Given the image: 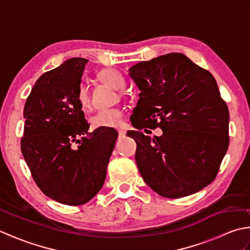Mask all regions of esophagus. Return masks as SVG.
I'll use <instances>...</instances> for the list:
<instances>
[{
	"label": "esophagus",
	"mask_w": 250,
	"mask_h": 250,
	"mask_svg": "<svg viewBox=\"0 0 250 250\" xmlns=\"http://www.w3.org/2000/svg\"><path fill=\"white\" fill-rule=\"evenodd\" d=\"M118 134L120 137H124L125 135V130L124 129H118Z\"/></svg>",
	"instance_id": "obj_1"
}]
</instances>
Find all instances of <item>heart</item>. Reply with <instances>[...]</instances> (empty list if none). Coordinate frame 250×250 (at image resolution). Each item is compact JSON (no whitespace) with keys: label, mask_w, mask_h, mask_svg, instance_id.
Here are the masks:
<instances>
[{"label":"heart","mask_w":250,"mask_h":250,"mask_svg":"<svg viewBox=\"0 0 250 250\" xmlns=\"http://www.w3.org/2000/svg\"><path fill=\"white\" fill-rule=\"evenodd\" d=\"M100 78L113 88L116 91H122L125 89L126 81L121 73L113 70V68H106L100 73ZM76 100L81 107L87 109L90 107V98L88 87L84 83H81L77 89ZM122 111L119 108H105L100 109L90 117L89 122L92 129H105V128H118L122 122Z\"/></svg>","instance_id":"heart-1"}]
</instances>
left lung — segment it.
Here are the masks:
<instances>
[{
  "label": "left lung",
  "mask_w": 250,
  "mask_h": 250,
  "mask_svg": "<svg viewBox=\"0 0 250 250\" xmlns=\"http://www.w3.org/2000/svg\"><path fill=\"white\" fill-rule=\"evenodd\" d=\"M140 89L131 116L135 161L144 182L164 198H183L215 179L229 146V109L214 76L179 52L129 68ZM134 119H131V117ZM159 126L161 137L139 131Z\"/></svg>",
  "instance_id": "obj_1"
}]
</instances>
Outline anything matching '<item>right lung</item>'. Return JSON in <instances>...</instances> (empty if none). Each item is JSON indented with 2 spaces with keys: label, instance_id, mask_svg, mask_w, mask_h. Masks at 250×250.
Returning <instances> with one entry per match:
<instances>
[{
  "label": "right lung",
  "instance_id": "right-lung-1",
  "mask_svg": "<svg viewBox=\"0 0 250 250\" xmlns=\"http://www.w3.org/2000/svg\"><path fill=\"white\" fill-rule=\"evenodd\" d=\"M72 58L37 79L25 101L21 152L43 193L59 203L82 205L102 188L118 132H89L76 100L84 66Z\"/></svg>",
  "mask_w": 250,
  "mask_h": 250
}]
</instances>
